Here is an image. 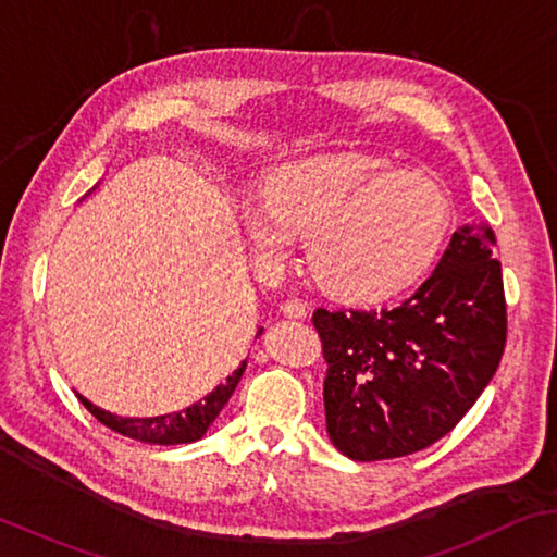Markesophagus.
I'll use <instances>...</instances> for the list:
<instances>
[{"label":"esophagus","instance_id":"obj_1","mask_svg":"<svg viewBox=\"0 0 557 557\" xmlns=\"http://www.w3.org/2000/svg\"><path fill=\"white\" fill-rule=\"evenodd\" d=\"M281 312L290 317V320H302V317L308 314V305H305L298 298H288V300L281 302Z\"/></svg>","mask_w":557,"mask_h":557}]
</instances>
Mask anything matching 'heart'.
I'll return each mask as SVG.
<instances>
[{
    "instance_id": "1",
    "label": "heart",
    "mask_w": 557,
    "mask_h": 557,
    "mask_svg": "<svg viewBox=\"0 0 557 557\" xmlns=\"http://www.w3.org/2000/svg\"><path fill=\"white\" fill-rule=\"evenodd\" d=\"M240 219L259 269L278 271L302 235L324 288L350 300H382L411 288L435 264L454 207L445 185L423 170L336 153L278 168L267 195L243 199Z\"/></svg>"
}]
</instances>
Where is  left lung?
<instances>
[{"mask_svg":"<svg viewBox=\"0 0 557 557\" xmlns=\"http://www.w3.org/2000/svg\"><path fill=\"white\" fill-rule=\"evenodd\" d=\"M493 247L485 223L461 225L433 274L396 308L314 310L326 360V433L348 459H396L430 447L493 380L507 338Z\"/></svg>","mask_w":557,"mask_h":557,"instance_id":"8db88e82","label":"left lung"}]
</instances>
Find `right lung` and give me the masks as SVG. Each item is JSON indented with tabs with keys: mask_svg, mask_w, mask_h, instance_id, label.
Here are the masks:
<instances>
[{
	"mask_svg": "<svg viewBox=\"0 0 557 557\" xmlns=\"http://www.w3.org/2000/svg\"><path fill=\"white\" fill-rule=\"evenodd\" d=\"M262 332L264 329H259L257 336ZM245 366H247V360H243V366L237 368L223 384H219V387H215L211 394H207L203 399L183 408V411L153 416V418L115 416V413L106 411V408L90 404L86 396H82V394H76V396H78V401H82L100 423L108 425L110 430H115V433H120L124 437L146 442V445H187V442H197L207 435L209 425L215 421V418H219L223 406L228 404L231 394L235 392L237 382H240Z\"/></svg>",
	"mask_w": 557,
	"mask_h": 557,
	"instance_id": "add662e5",
	"label": "right lung"
}]
</instances>
